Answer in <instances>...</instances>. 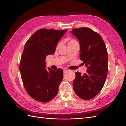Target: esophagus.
Here are the masks:
<instances>
[{
  "label": "esophagus",
  "mask_w": 126,
  "mask_h": 126,
  "mask_svg": "<svg viewBox=\"0 0 126 126\" xmlns=\"http://www.w3.org/2000/svg\"><path fill=\"white\" fill-rule=\"evenodd\" d=\"M68 71V70H66V69H64L63 70V72H64V73H66V72Z\"/></svg>",
  "instance_id": "1"
}]
</instances>
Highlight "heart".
<instances>
[{
	"label": "heart",
	"mask_w": 126,
	"mask_h": 126,
	"mask_svg": "<svg viewBox=\"0 0 126 126\" xmlns=\"http://www.w3.org/2000/svg\"><path fill=\"white\" fill-rule=\"evenodd\" d=\"M74 42H76V41H74V40H71V41H70L69 42V43H68V44H70V43H74ZM58 46V45H57V47Z\"/></svg>",
	"instance_id": "obj_1"
}]
</instances>
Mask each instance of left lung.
I'll use <instances>...</instances> for the list:
<instances>
[{
  "mask_svg": "<svg viewBox=\"0 0 126 126\" xmlns=\"http://www.w3.org/2000/svg\"><path fill=\"white\" fill-rule=\"evenodd\" d=\"M72 34L80 44V59L87 67L83 75L76 72L73 81L76 94L83 100H90L100 92L108 72V54L106 45L98 33L88 28L73 29Z\"/></svg>",
  "mask_w": 126,
  "mask_h": 126,
  "instance_id": "left-lung-1",
  "label": "left lung"
}]
</instances>
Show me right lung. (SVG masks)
<instances>
[{"instance_id": "right-lung-1", "label": "right lung", "mask_w": 126, "mask_h": 126, "mask_svg": "<svg viewBox=\"0 0 126 126\" xmlns=\"http://www.w3.org/2000/svg\"><path fill=\"white\" fill-rule=\"evenodd\" d=\"M66 31L39 29L25 44L19 70L26 91L37 101L47 102L57 94L63 71L61 69H47L45 58L55 53L58 41Z\"/></svg>"}]
</instances>
